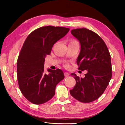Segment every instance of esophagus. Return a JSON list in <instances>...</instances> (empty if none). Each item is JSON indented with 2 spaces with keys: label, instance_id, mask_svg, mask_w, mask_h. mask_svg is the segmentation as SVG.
<instances>
[{
  "label": "esophagus",
  "instance_id": "esophagus-1",
  "mask_svg": "<svg viewBox=\"0 0 125 125\" xmlns=\"http://www.w3.org/2000/svg\"><path fill=\"white\" fill-rule=\"evenodd\" d=\"M64 76H65V77H68V76H69V73H68V72H65V73H64Z\"/></svg>",
  "mask_w": 125,
  "mask_h": 125
}]
</instances>
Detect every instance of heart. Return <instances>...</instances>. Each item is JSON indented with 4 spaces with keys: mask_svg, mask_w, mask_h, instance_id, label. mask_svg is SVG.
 <instances>
[{
    "mask_svg": "<svg viewBox=\"0 0 125 125\" xmlns=\"http://www.w3.org/2000/svg\"><path fill=\"white\" fill-rule=\"evenodd\" d=\"M76 42V41H75V40H72L71 42Z\"/></svg>",
    "mask_w": 125,
    "mask_h": 125,
    "instance_id": "obj_1",
    "label": "heart"
}]
</instances>
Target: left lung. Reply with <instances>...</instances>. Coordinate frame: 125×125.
<instances>
[{
  "label": "left lung",
  "mask_w": 125,
  "mask_h": 125,
  "mask_svg": "<svg viewBox=\"0 0 125 125\" xmlns=\"http://www.w3.org/2000/svg\"><path fill=\"white\" fill-rule=\"evenodd\" d=\"M71 33L81 46L77 59L78 69L87 71V73L83 78L71 73L76 85L70 93L77 100L89 103L98 99L109 85L112 76L110 54L104 40L92 31L78 28Z\"/></svg>",
  "instance_id": "8db88e82"
}]
</instances>
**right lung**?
<instances>
[{"instance_id":"right-lung-1","label":"right lung","mask_w":125,"mask_h":125,"mask_svg":"<svg viewBox=\"0 0 125 125\" xmlns=\"http://www.w3.org/2000/svg\"><path fill=\"white\" fill-rule=\"evenodd\" d=\"M69 28L45 26L33 31L27 37L17 61L19 86L24 96L32 104L40 105L55 94L57 84L64 78L61 69H48L44 62L53 45L65 36Z\"/></svg>"}]
</instances>
